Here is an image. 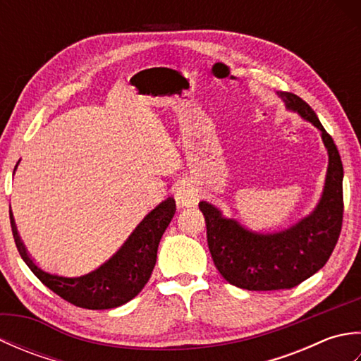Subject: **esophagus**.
<instances>
[{
    "mask_svg": "<svg viewBox=\"0 0 361 361\" xmlns=\"http://www.w3.org/2000/svg\"><path fill=\"white\" fill-rule=\"evenodd\" d=\"M176 203L181 208H190L198 203V190L190 183H181L175 192Z\"/></svg>",
    "mask_w": 361,
    "mask_h": 361,
    "instance_id": "34e87169",
    "label": "esophagus"
}]
</instances>
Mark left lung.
I'll use <instances>...</instances> for the list:
<instances>
[{"label":"left lung","mask_w":361,"mask_h":361,"mask_svg":"<svg viewBox=\"0 0 361 361\" xmlns=\"http://www.w3.org/2000/svg\"><path fill=\"white\" fill-rule=\"evenodd\" d=\"M278 96L291 111L312 122L329 153L326 185L321 200L310 216L286 231L259 234L226 219L216 206L200 202L206 220L208 247L214 265L224 278L245 290L293 288L326 265L343 225V163L338 149L315 111L301 97L287 91Z\"/></svg>","instance_id":"1"}]
</instances>
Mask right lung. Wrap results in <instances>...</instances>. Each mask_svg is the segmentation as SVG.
I'll return each mask as SVG.
<instances>
[{
	"instance_id": "obj_1",
	"label": "right lung",
	"mask_w": 361,
	"mask_h": 361,
	"mask_svg": "<svg viewBox=\"0 0 361 361\" xmlns=\"http://www.w3.org/2000/svg\"><path fill=\"white\" fill-rule=\"evenodd\" d=\"M17 169V166H15ZM175 200L169 197L144 217L126 243L94 271L66 278L38 267L23 245L11 212V226L21 259L54 293L78 307L90 310L114 309L128 302L144 288L157 262L161 237L175 214Z\"/></svg>"
}]
</instances>
